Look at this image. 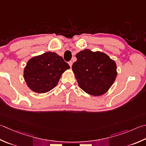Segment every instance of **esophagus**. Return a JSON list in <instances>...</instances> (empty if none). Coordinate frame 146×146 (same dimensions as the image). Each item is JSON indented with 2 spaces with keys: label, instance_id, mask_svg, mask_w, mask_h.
Instances as JSON below:
<instances>
[{
  "label": "esophagus",
  "instance_id": "34e87169",
  "mask_svg": "<svg viewBox=\"0 0 146 146\" xmlns=\"http://www.w3.org/2000/svg\"><path fill=\"white\" fill-rule=\"evenodd\" d=\"M68 64H69V65H70V66L71 68V66H72V64H73V62L71 61H69L68 62Z\"/></svg>",
  "mask_w": 146,
  "mask_h": 146
}]
</instances>
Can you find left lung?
I'll return each mask as SVG.
<instances>
[{"mask_svg":"<svg viewBox=\"0 0 146 146\" xmlns=\"http://www.w3.org/2000/svg\"><path fill=\"white\" fill-rule=\"evenodd\" d=\"M72 70L79 87L94 96L109 90L117 76L116 64L106 54L85 49L76 54Z\"/></svg>","mask_w":146,"mask_h":146,"instance_id":"8db88e82","label":"left lung"}]
</instances>
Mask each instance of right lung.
Returning <instances> with one entry per match:
<instances>
[{"label":"right lung","mask_w":146,"mask_h":146,"mask_svg":"<svg viewBox=\"0 0 146 146\" xmlns=\"http://www.w3.org/2000/svg\"><path fill=\"white\" fill-rule=\"evenodd\" d=\"M70 68L61 56L47 52L28 61L24 78L31 90L36 93L47 92L56 86L64 71Z\"/></svg>","instance_id":"right-lung-1"}]
</instances>
